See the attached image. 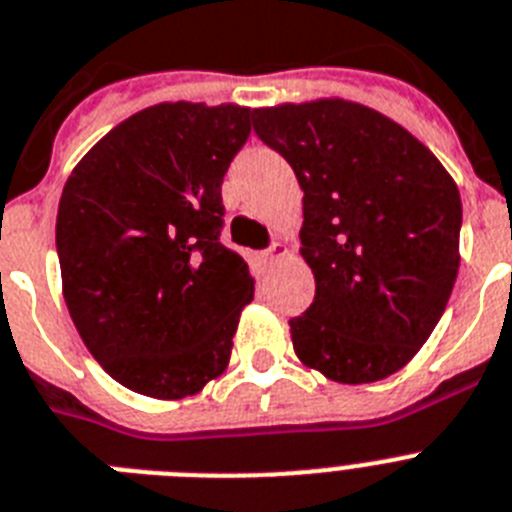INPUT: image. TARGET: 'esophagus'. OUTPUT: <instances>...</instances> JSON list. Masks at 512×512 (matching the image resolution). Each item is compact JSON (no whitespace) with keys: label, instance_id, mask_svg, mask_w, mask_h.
I'll return each mask as SVG.
<instances>
[{"label":"esophagus","instance_id":"34e87169","mask_svg":"<svg viewBox=\"0 0 512 512\" xmlns=\"http://www.w3.org/2000/svg\"><path fill=\"white\" fill-rule=\"evenodd\" d=\"M287 248L282 246V243H272V246L266 248V251L259 253V259L264 261V264H274V261L279 259V256H285Z\"/></svg>","mask_w":512,"mask_h":512}]
</instances>
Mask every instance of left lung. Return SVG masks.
<instances>
[{"label":"left lung","instance_id":"left-lung-1","mask_svg":"<svg viewBox=\"0 0 512 512\" xmlns=\"http://www.w3.org/2000/svg\"><path fill=\"white\" fill-rule=\"evenodd\" d=\"M256 137L303 196L316 298L290 318L295 355L336 383L388 378L438 326L458 274L461 194L404 126L349 100L256 108Z\"/></svg>","mask_w":512,"mask_h":512}]
</instances>
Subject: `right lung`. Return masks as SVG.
<instances>
[{"label": "right lung", "instance_id": "obj_1", "mask_svg": "<svg viewBox=\"0 0 512 512\" xmlns=\"http://www.w3.org/2000/svg\"><path fill=\"white\" fill-rule=\"evenodd\" d=\"M251 108L160 103L100 139L56 214L69 316L113 381L155 399L202 391L227 368L253 279L222 246V178Z\"/></svg>", "mask_w": 512, "mask_h": 512}]
</instances>
